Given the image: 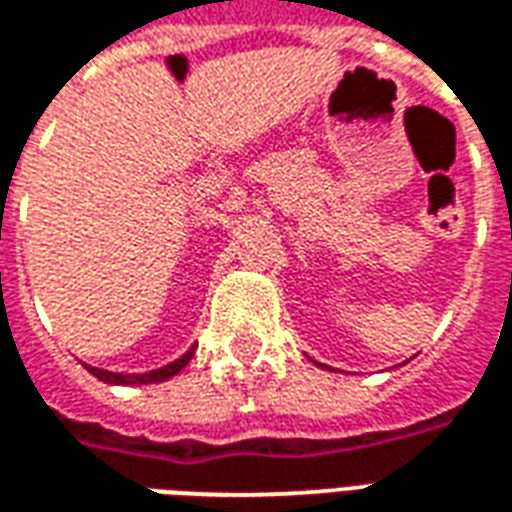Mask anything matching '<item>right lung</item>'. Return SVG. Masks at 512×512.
Returning a JSON list of instances; mask_svg holds the SVG:
<instances>
[{"instance_id": "right-lung-1", "label": "right lung", "mask_w": 512, "mask_h": 512, "mask_svg": "<svg viewBox=\"0 0 512 512\" xmlns=\"http://www.w3.org/2000/svg\"><path fill=\"white\" fill-rule=\"evenodd\" d=\"M194 348L197 345H191L186 354L175 359V362H169V365L158 367V370H147V373H112V370H101V367H90L84 365L90 373H93L98 381H104V384H112V386H142V384H161V381H167V378L178 376L183 367L189 365L191 356H194Z\"/></svg>"}]
</instances>
